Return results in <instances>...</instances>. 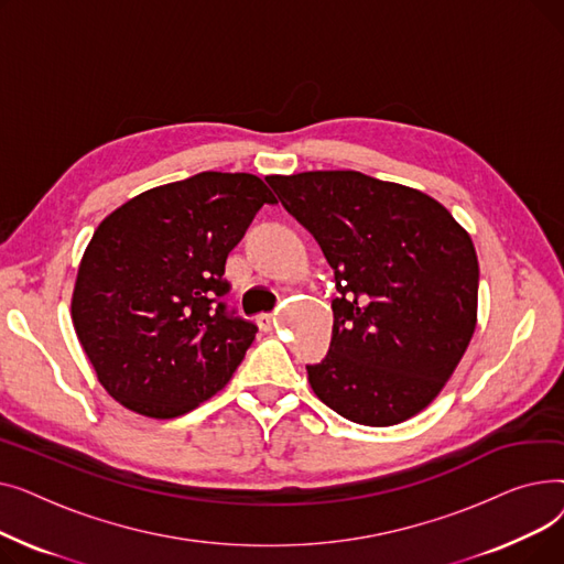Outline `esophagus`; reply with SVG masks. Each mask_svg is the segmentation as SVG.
I'll return each mask as SVG.
<instances>
[{"label": "esophagus", "instance_id": "1", "mask_svg": "<svg viewBox=\"0 0 564 564\" xmlns=\"http://www.w3.org/2000/svg\"><path fill=\"white\" fill-rule=\"evenodd\" d=\"M256 322H258V327H260L262 332H270V329L274 327V317H272V315H258Z\"/></svg>", "mask_w": 564, "mask_h": 564}]
</instances>
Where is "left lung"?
<instances>
[{"instance_id":"8db88e82","label":"left lung","mask_w":564,"mask_h":564,"mask_svg":"<svg viewBox=\"0 0 564 564\" xmlns=\"http://www.w3.org/2000/svg\"><path fill=\"white\" fill-rule=\"evenodd\" d=\"M281 205L317 240L338 297L313 393L343 419L387 427L446 387L476 332L478 256L432 196L359 171L270 175Z\"/></svg>"}]
</instances>
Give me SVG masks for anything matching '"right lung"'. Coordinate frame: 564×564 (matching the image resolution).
<instances>
[{"mask_svg":"<svg viewBox=\"0 0 564 564\" xmlns=\"http://www.w3.org/2000/svg\"><path fill=\"white\" fill-rule=\"evenodd\" d=\"M264 203L251 173L203 171L148 189L94 232L73 324L105 391L148 419H175L221 391L258 327L221 302L228 253Z\"/></svg>","mask_w":564,"mask_h":564,"instance_id":"right-lung-1","label":"right lung"}]
</instances>
